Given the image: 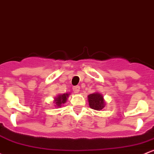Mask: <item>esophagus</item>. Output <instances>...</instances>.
<instances>
[{"instance_id":"1","label":"esophagus","mask_w":154,"mask_h":154,"mask_svg":"<svg viewBox=\"0 0 154 154\" xmlns=\"http://www.w3.org/2000/svg\"><path fill=\"white\" fill-rule=\"evenodd\" d=\"M73 91L75 94H78L80 91V86H74L73 87Z\"/></svg>"}]
</instances>
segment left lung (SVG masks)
<instances>
[{"label": "left lung", "instance_id": "left-lung-1", "mask_svg": "<svg viewBox=\"0 0 154 154\" xmlns=\"http://www.w3.org/2000/svg\"><path fill=\"white\" fill-rule=\"evenodd\" d=\"M89 107L95 110H102L106 105V102L102 94L95 92L88 96Z\"/></svg>", "mask_w": 154, "mask_h": 154}]
</instances>
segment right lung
<instances>
[{
    "label": "right lung",
    "mask_w": 154,
    "mask_h": 154,
    "mask_svg": "<svg viewBox=\"0 0 154 154\" xmlns=\"http://www.w3.org/2000/svg\"><path fill=\"white\" fill-rule=\"evenodd\" d=\"M69 95H70L69 93V94L68 93H65V94L57 95L54 98V106L55 107H61L62 105L66 102L67 99H68Z\"/></svg>",
    "instance_id": "add662e5"
}]
</instances>
